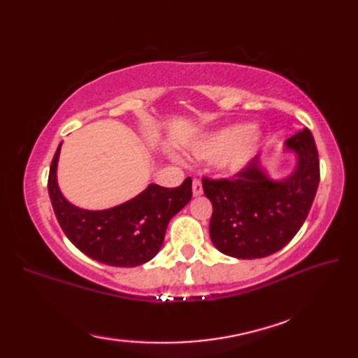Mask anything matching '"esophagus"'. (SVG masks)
<instances>
[{"mask_svg": "<svg viewBox=\"0 0 358 358\" xmlns=\"http://www.w3.org/2000/svg\"><path fill=\"white\" fill-rule=\"evenodd\" d=\"M192 194L195 196H199L203 194V186H201V181L200 180H194L192 181Z\"/></svg>", "mask_w": 358, "mask_h": 358, "instance_id": "obj_1", "label": "esophagus"}]
</instances>
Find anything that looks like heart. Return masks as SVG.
<instances>
[{"mask_svg":"<svg viewBox=\"0 0 358 358\" xmlns=\"http://www.w3.org/2000/svg\"><path fill=\"white\" fill-rule=\"evenodd\" d=\"M262 141L254 126L231 124L204 135L194 143L192 152L201 159H215L218 171L235 175L250 163Z\"/></svg>","mask_w":358,"mask_h":358,"instance_id":"1","label":"heart"}]
</instances>
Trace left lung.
<instances>
[{
  "instance_id": "obj_1",
  "label": "left lung",
  "mask_w": 358,
  "mask_h": 358,
  "mask_svg": "<svg viewBox=\"0 0 358 358\" xmlns=\"http://www.w3.org/2000/svg\"><path fill=\"white\" fill-rule=\"evenodd\" d=\"M296 157L291 175L272 180L255 157L232 180L203 178L212 203L209 234L214 246L240 260L263 258L285 248L300 231L315 199L320 163L309 129L285 141Z\"/></svg>"
}]
</instances>
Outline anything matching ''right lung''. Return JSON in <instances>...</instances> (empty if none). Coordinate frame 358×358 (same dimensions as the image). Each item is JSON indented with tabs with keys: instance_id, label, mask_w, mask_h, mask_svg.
<instances>
[{
	"instance_id": "1",
	"label": "right lung",
	"mask_w": 358,
	"mask_h": 358,
	"mask_svg": "<svg viewBox=\"0 0 358 358\" xmlns=\"http://www.w3.org/2000/svg\"><path fill=\"white\" fill-rule=\"evenodd\" d=\"M62 143L53 155L49 172V196L66 237L94 260L134 268L152 260L163 245L171 218L192 199V180L178 187L149 185L141 194L118 206L87 210L64 199L57 183V166Z\"/></svg>"
}]
</instances>
